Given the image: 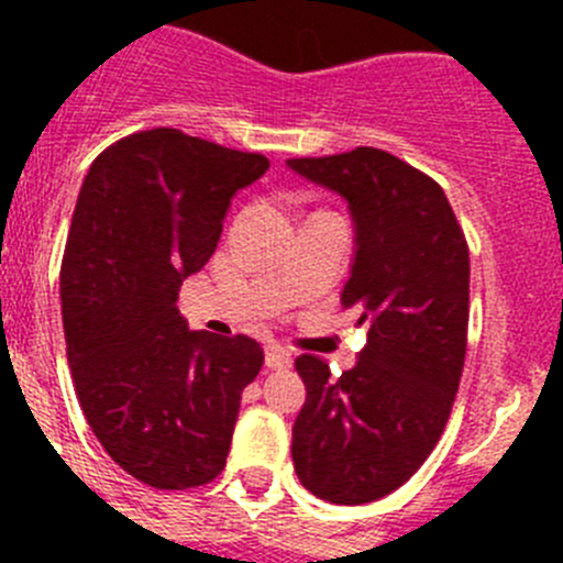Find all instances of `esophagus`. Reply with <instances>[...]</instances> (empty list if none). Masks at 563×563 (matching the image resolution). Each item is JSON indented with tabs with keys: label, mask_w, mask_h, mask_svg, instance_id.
Listing matches in <instances>:
<instances>
[{
	"label": "esophagus",
	"mask_w": 563,
	"mask_h": 563,
	"mask_svg": "<svg viewBox=\"0 0 563 563\" xmlns=\"http://www.w3.org/2000/svg\"><path fill=\"white\" fill-rule=\"evenodd\" d=\"M266 367H272V371H286V367H291V354L283 345L269 343L266 345Z\"/></svg>",
	"instance_id": "obj_1"
}]
</instances>
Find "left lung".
I'll return each mask as SVG.
<instances>
[{"instance_id": "left-lung-1", "label": "left lung", "mask_w": 563, "mask_h": 563, "mask_svg": "<svg viewBox=\"0 0 563 563\" xmlns=\"http://www.w3.org/2000/svg\"><path fill=\"white\" fill-rule=\"evenodd\" d=\"M288 168L349 201L354 264L343 308L367 323L360 362L334 378L297 360L299 482L323 501L371 504L406 485L450 419L468 343V245L439 181L376 146L294 157Z\"/></svg>"}]
</instances>
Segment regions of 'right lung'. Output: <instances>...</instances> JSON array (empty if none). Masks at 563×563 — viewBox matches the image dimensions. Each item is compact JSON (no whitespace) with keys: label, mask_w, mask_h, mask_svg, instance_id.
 <instances>
[{"label":"right lung","mask_w":563,"mask_h":563,"mask_svg":"<svg viewBox=\"0 0 563 563\" xmlns=\"http://www.w3.org/2000/svg\"><path fill=\"white\" fill-rule=\"evenodd\" d=\"M266 168L258 152L155 128L100 152L78 192L59 275L73 384L113 463L157 490L223 471L264 365L247 334L190 332L176 297L212 258L234 192Z\"/></svg>","instance_id":"obj_1"}]
</instances>
